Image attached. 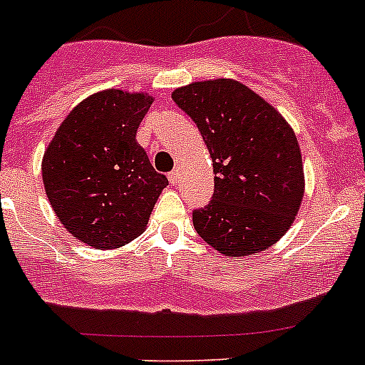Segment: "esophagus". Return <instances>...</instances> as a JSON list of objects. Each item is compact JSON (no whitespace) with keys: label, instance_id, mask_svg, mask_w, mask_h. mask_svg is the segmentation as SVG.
Here are the masks:
<instances>
[{"label":"esophagus","instance_id":"1","mask_svg":"<svg viewBox=\"0 0 365 365\" xmlns=\"http://www.w3.org/2000/svg\"><path fill=\"white\" fill-rule=\"evenodd\" d=\"M168 178H169V183H171V185H176V183H178V171H171L168 175Z\"/></svg>","mask_w":365,"mask_h":365}]
</instances>
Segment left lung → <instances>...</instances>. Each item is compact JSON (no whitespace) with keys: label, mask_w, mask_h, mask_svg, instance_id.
<instances>
[{"label":"left lung","mask_w":365,"mask_h":365,"mask_svg":"<svg viewBox=\"0 0 365 365\" xmlns=\"http://www.w3.org/2000/svg\"><path fill=\"white\" fill-rule=\"evenodd\" d=\"M171 97L200 128L215 173L212 201L192 213L197 235L233 257L277 244L305 189L300 146L288 121L235 79L197 81Z\"/></svg>","instance_id":"left-lung-1"}]
</instances>
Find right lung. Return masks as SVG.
I'll list each match as a JSON object with an SVG mask.
<instances>
[{"mask_svg":"<svg viewBox=\"0 0 365 365\" xmlns=\"http://www.w3.org/2000/svg\"><path fill=\"white\" fill-rule=\"evenodd\" d=\"M148 93L109 90L67 114L42 159L47 200L65 230L95 249H116L146 230L168 178L153 169L135 134Z\"/></svg>","mask_w":365,"mask_h":365,"instance_id":"obj_1","label":"right lung"}]
</instances>
